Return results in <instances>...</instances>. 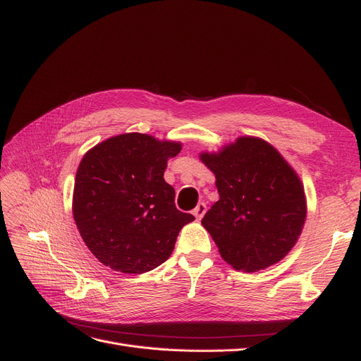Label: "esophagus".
Masks as SVG:
<instances>
[{
    "instance_id": "34e87169",
    "label": "esophagus",
    "mask_w": 361,
    "mask_h": 361,
    "mask_svg": "<svg viewBox=\"0 0 361 361\" xmlns=\"http://www.w3.org/2000/svg\"><path fill=\"white\" fill-rule=\"evenodd\" d=\"M204 212H206V204L202 202V203H199L197 206L194 207V211H192V215L197 218V220H202V216L204 215Z\"/></svg>"
}]
</instances>
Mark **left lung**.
<instances>
[{"label": "left lung", "mask_w": 361, "mask_h": 361, "mask_svg": "<svg viewBox=\"0 0 361 361\" xmlns=\"http://www.w3.org/2000/svg\"><path fill=\"white\" fill-rule=\"evenodd\" d=\"M200 159L220 194L202 224L221 257L244 272L276 265L297 244L307 215L297 171L268 141L250 135Z\"/></svg>", "instance_id": "8db88e82"}]
</instances>
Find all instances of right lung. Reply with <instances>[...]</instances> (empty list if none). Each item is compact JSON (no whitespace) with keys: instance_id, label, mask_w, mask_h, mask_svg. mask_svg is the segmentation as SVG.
<instances>
[{"instance_id":"right-lung-1","label":"right lung","mask_w":361,"mask_h":361,"mask_svg":"<svg viewBox=\"0 0 361 361\" xmlns=\"http://www.w3.org/2000/svg\"><path fill=\"white\" fill-rule=\"evenodd\" d=\"M179 141L128 133L106 138L76 170L72 212L93 256L123 274H143L166 262L180 228L194 220L174 204L164 180Z\"/></svg>"}]
</instances>
